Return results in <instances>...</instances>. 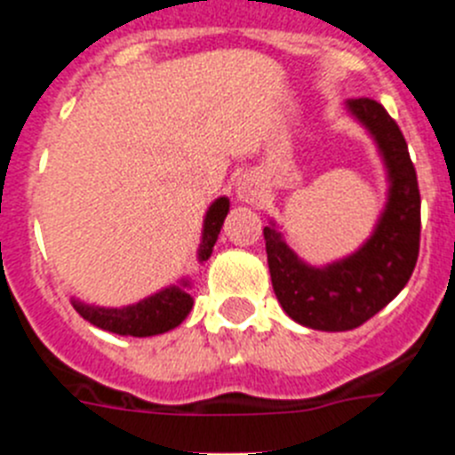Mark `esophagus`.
Segmentation results:
<instances>
[{"instance_id": "esophagus-1", "label": "esophagus", "mask_w": 455, "mask_h": 455, "mask_svg": "<svg viewBox=\"0 0 455 455\" xmlns=\"http://www.w3.org/2000/svg\"><path fill=\"white\" fill-rule=\"evenodd\" d=\"M236 198L241 203H257V200L262 198V187H259L255 178L239 180V184H236Z\"/></svg>"}]
</instances>
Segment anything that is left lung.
I'll list each match as a JSON object with an SVG mask.
<instances>
[{
  "label": "left lung",
  "instance_id": "8db88e82",
  "mask_svg": "<svg viewBox=\"0 0 455 455\" xmlns=\"http://www.w3.org/2000/svg\"><path fill=\"white\" fill-rule=\"evenodd\" d=\"M347 108L367 127L387 166V204L373 235L353 255L316 268L299 259L273 223L264 228L273 291L283 309L328 332L353 331L378 315L408 284L419 257V184L399 124L371 98L348 100Z\"/></svg>",
  "mask_w": 455,
  "mask_h": 455
}]
</instances>
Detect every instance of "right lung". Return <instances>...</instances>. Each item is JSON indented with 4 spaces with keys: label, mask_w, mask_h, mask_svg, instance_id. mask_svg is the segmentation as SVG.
<instances>
[{
    "label": "right lung",
    "mask_w": 455,
    "mask_h": 455,
    "mask_svg": "<svg viewBox=\"0 0 455 455\" xmlns=\"http://www.w3.org/2000/svg\"><path fill=\"white\" fill-rule=\"evenodd\" d=\"M230 212V200L219 198L212 203L207 216H204L203 228V243H200L198 259L207 262L214 243L219 239V232L223 228V220ZM188 283H182V287H168L162 289L155 296L139 300L136 305L127 307H92V305L82 303V300L72 299V307L77 309L79 315L88 323L98 325L102 331L116 332V335H132V337H152L162 335V332L172 331L175 325L182 323L193 307L191 293L187 291Z\"/></svg>",
    "instance_id": "right-lung-1"
}]
</instances>
